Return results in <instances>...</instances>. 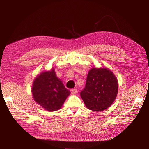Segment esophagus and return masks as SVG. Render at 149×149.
<instances>
[{"label": "esophagus", "mask_w": 149, "mask_h": 149, "mask_svg": "<svg viewBox=\"0 0 149 149\" xmlns=\"http://www.w3.org/2000/svg\"><path fill=\"white\" fill-rule=\"evenodd\" d=\"M71 93H72V94H73V95L76 94V93H77V89H75V88L72 89V90L71 91Z\"/></svg>", "instance_id": "obj_1"}]
</instances>
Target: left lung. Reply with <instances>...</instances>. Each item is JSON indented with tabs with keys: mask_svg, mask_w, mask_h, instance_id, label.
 Returning <instances> with one entry per match:
<instances>
[{
	"mask_svg": "<svg viewBox=\"0 0 149 149\" xmlns=\"http://www.w3.org/2000/svg\"><path fill=\"white\" fill-rule=\"evenodd\" d=\"M118 87L117 79L111 70L94 67L88 72L86 87L80 92V96L89 110L101 112L112 104Z\"/></svg>",
	"mask_w": 149,
	"mask_h": 149,
	"instance_id": "8db88e82",
	"label": "left lung"
}]
</instances>
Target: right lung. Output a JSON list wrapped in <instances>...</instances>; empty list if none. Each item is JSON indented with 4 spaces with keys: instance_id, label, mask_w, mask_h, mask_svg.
<instances>
[{
    "instance_id": "obj_1",
    "label": "right lung",
    "mask_w": 149,
    "mask_h": 149,
    "mask_svg": "<svg viewBox=\"0 0 149 149\" xmlns=\"http://www.w3.org/2000/svg\"><path fill=\"white\" fill-rule=\"evenodd\" d=\"M32 92L36 102L50 112L60 109L70 93L57 77L54 69L37 75L33 83Z\"/></svg>"
}]
</instances>
